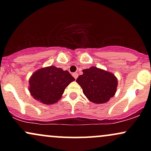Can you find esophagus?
<instances>
[{
	"label": "esophagus",
	"mask_w": 151,
	"mask_h": 151,
	"mask_svg": "<svg viewBox=\"0 0 151 151\" xmlns=\"http://www.w3.org/2000/svg\"><path fill=\"white\" fill-rule=\"evenodd\" d=\"M73 77H74V78H75L76 79H77V78L78 77V74L77 73V72H75V73L73 74Z\"/></svg>",
	"instance_id": "obj_1"
}]
</instances>
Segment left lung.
Returning a JSON list of instances; mask_svg holds the SVG:
<instances>
[{"label": "left lung", "mask_w": 151, "mask_h": 151, "mask_svg": "<svg viewBox=\"0 0 151 151\" xmlns=\"http://www.w3.org/2000/svg\"><path fill=\"white\" fill-rule=\"evenodd\" d=\"M82 72L83 74L79 76L76 81L90 101L104 104L115 95L118 80L111 72L96 67L83 70Z\"/></svg>", "instance_id": "8db88e82"}]
</instances>
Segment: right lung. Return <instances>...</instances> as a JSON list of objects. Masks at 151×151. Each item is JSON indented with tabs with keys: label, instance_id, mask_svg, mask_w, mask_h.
<instances>
[{
	"label": "right lung",
	"instance_id": "obj_1",
	"mask_svg": "<svg viewBox=\"0 0 151 151\" xmlns=\"http://www.w3.org/2000/svg\"><path fill=\"white\" fill-rule=\"evenodd\" d=\"M74 80L67 70L50 66L32 74L29 79V91L35 99L52 104L61 99L65 88Z\"/></svg>",
	"mask_w": 151,
	"mask_h": 151
}]
</instances>
